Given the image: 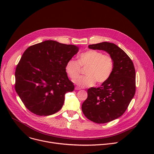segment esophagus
Listing matches in <instances>:
<instances>
[{"label":"esophagus","mask_w":154,"mask_h":154,"mask_svg":"<svg viewBox=\"0 0 154 154\" xmlns=\"http://www.w3.org/2000/svg\"><path fill=\"white\" fill-rule=\"evenodd\" d=\"M75 90H81V88H80L78 87V86H76V87H75Z\"/></svg>","instance_id":"34e87169"}]
</instances>
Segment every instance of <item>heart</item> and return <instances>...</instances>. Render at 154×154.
Instances as JSON below:
<instances>
[{
	"instance_id": "b5f03b06",
	"label": "heart",
	"mask_w": 154,
	"mask_h": 154,
	"mask_svg": "<svg viewBox=\"0 0 154 154\" xmlns=\"http://www.w3.org/2000/svg\"><path fill=\"white\" fill-rule=\"evenodd\" d=\"M87 67L85 76L76 77L81 72V67ZM65 70L74 83L81 88L93 86L96 82L99 84L106 82L110 78L114 70L113 58L96 50H89L81 54L78 61L71 59L66 64Z\"/></svg>"
}]
</instances>
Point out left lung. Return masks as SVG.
<instances>
[{"label":"left lung","instance_id":"1","mask_svg":"<svg viewBox=\"0 0 154 154\" xmlns=\"http://www.w3.org/2000/svg\"><path fill=\"white\" fill-rule=\"evenodd\" d=\"M88 48L102 50L114 61V70L100 87L88 90V97L82 105L84 115L89 120L104 124L121 116L134 97L136 91L135 69L127 54L113 43L102 42Z\"/></svg>","mask_w":154,"mask_h":154}]
</instances>
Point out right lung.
<instances>
[{"label": "right lung", "instance_id": "1", "mask_svg": "<svg viewBox=\"0 0 154 154\" xmlns=\"http://www.w3.org/2000/svg\"><path fill=\"white\" fill-rule=\"evenodd\" d=\"M79 51L74 45L47 40L29 47L15 71V90L22 102L38 116L53 115L62 108L64 95L74 85L65 70Z\"/></svg>", "mask_w": 154, "mask_h": 154}]
</instances>
